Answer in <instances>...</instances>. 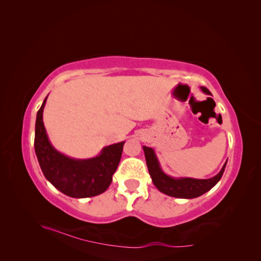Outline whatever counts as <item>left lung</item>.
Returning <instances> with one entry per match:
<instances>
[{
    "mask_svg": "<svg viewBox=\"0 0 261 261\" xmlns=\"http://www.w3.org/2000/svg\"><path fill=\"white\" fill-rule=\"evenodd\" d=\"M200 89L203 93L212 96L211 92L204 88V87H200ZM146 162L149 174L151 176L152 183L158 188V191L161 193L175 197V198H183V199H193L197 198L204 193L209 192L210 189L215 186L218 181L222 177V174L225 169L226 162L223 164L222 169L220 170L217 175L210 178L201 179V178H193V177H173L168 175L162 168L159 162V159L154 152V150L150 147L143 146Z\"/></svg>",
    "mask_w": 261,
    "mask_h": 261,
    "instance_id": "obj_1",
    "label": "left lung"
}]
</instances>
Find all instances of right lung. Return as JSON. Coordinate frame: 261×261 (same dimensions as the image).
Wrapping results in <instances>:
<instances>
[{
  "instance_id": "add662e5",
  "label": "right lung",
  "mask_w": 261,
  "mask_h": 261,
  "mask_svg": "<svg viewBox=\"0 0 261 261\" xmlns=\"http://www.w3.org/2000/svg\"><path fill=\"white\" fill-rule=\"evenodd\" d=\"M43 100L36 118L35 151L43 175L60 192L73 198H88L105 193L121 161L125 141L102 148L89 159H75L55 149L43 124Z\"/></svg>"
}]
</instances>
